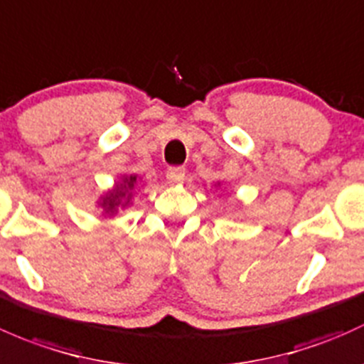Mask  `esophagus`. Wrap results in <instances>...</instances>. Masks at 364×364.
I'll return each instance as SVG.
<instances>
[{"mask_svg": "<svg viewBox=\"0 0 364 364\" xmlns=\"http://www.w3.org/2000/svg\"><path fill=\"white\" fill-rule=\"evenodd\" d=\"M166 178H168V182H170V183L183 182V178H186V168H182V166L170 168V170L166 171Z\"/></svg>", "mask_w": 364, "mask_h": 364, "instance_id": "obj_1", "label": "esophagus"}]
</instances>
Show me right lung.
<instances>
[{
  "mask_svg": "<svg viewBox=\"0 0 364 364\" xmlns=\"http://www.w3.org/2000/svg\"><path fill=\"white\" fill-rule=\"evenodd\" d=\"M134 181H136V177H129V178H126L124 183H127V187H133ZM122 196H126V186H122V183H121V187H117V189H115L114 193H110V196L105 198V200H103V207L107 208L108 212H112V210H114L119 203H121Z\"/></svg>",
  "mask_w": 364,
  "mask_h": 364,
  "instance_id": "add662e5",
  "label": "right lung"
}]
</instances>
